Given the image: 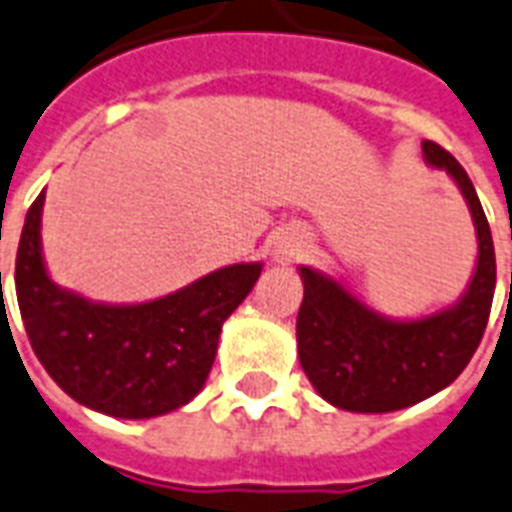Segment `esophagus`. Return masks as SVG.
<instances>
[{"label":"esophagus","instance_id":"1","mask_svg":"<svg viewBox=\"0 0 512 512\" xmlns=\"http://www.w3.org/2000/svg\"><path fill=\"white\" fill-rule=\"evenodd\" d=\"M301 248H304V237H301L299 232H285V235L275 243V251L272 253H275L277 261H291L299 256Z\"/></svg>","mask_w":512,"mask_h":512}]
</instances>
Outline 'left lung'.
Returning a JSON list of instances; mask_svg holds the SVG:
<instances>
[{
	"mask_svg": "<svg viewBox=\"0 0 512 512\" xmlns=\"http://www.w3.org/2000/svg\"><path fill=\"white\" fill-rule=\"evenodd\" d=\"M422 152L435 168H446L465 194L478 232V267L457 307L408 323L379 318L336 280L301 269V368L328 403L347 411L384 414L435 395L465 371L489 323L497 259L481 200L465 168L443 146L425 141Z\"/></svg>",
	"mask_w": 512,
	"mask_h": 512,
	"instance_id": "left-lung-1",
	"label": "left lung"
}]
</instances>
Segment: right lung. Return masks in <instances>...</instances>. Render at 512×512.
I'll return each mask as SVG.
<instances>
[{"instance_id": "add662e5", "label": "right lung", "mask_w": 512, "mask_h": 512, "mask_svg": "<svg viewBox=\"0 0 512 512\" xmlns=\"http://www.w3.org/2000/svg\"><path fill=\"white\" fill-rule=\"evenodd\" d=\"M42 202L45 192L26 213L15 293L47 374L109 417L149 419L189 403L211 374L224 320L251 293L261 264H232L149 304H93L50 283L39 251Z\"/></svg>"}]
</instances>
